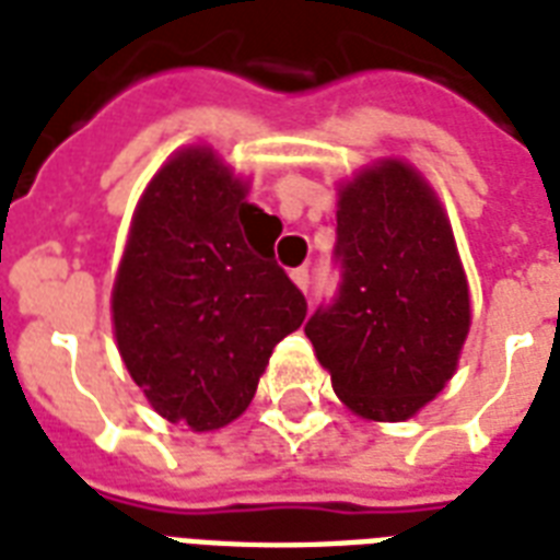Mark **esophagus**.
Here are the masks:
<instances>
[{
    "label": "esophagus",
    "mask_w": 560,
    "mask_h": 560,
    "mask_svg": "<svg viewBox=\"0 0 560 560\" xmlns=\"http://www.w3.org/2000/svg\"><path fill=\"white\" fill-rule=\"evenodd\" d=\"M290 279L296 281L299 290H305L307 293V288H311V272H307V267H296V270L290 272Z\"/></svg>",
    "instance_id": "34e87169"
}]
</instances>
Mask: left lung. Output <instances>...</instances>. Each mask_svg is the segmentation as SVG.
I'll use <instances>...</instances> for the list:
<instances>
[{
	"instance_id": "left-lung-1",
	"label": "left lung",
	"mask_w": 560,
	"mask_h": 560,
	"mask_svg": "<svg viewBox=\"0 0 560 560\" xmlns=\"http://www.w3.org/2000/svg\"><path fill=\"white\" fill-rule=\"evenodd\" d=\"M340 284L305 334L358 416L404 421L456 372L470 299L451 223L424 179L398 160L340 191Z\"/></svg>"
}]
</instances>
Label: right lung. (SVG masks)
Wrapping results in <instances>:
<instances>
[{
  "instance_id": "right-lung-1",
  "label": "right lung",
  "mask_w": 560,
  "mask_h": 560,
  "mask_svg": "<svg viewBox=\"0 0 560 560\" xmlns=\"http://www.w3.org/2000/svg\"><path fill=\"white\" fill-rule=\"evenodd\" d=\"M206 148L177 153L136 209L113 288L127 372L174 424L218 430L253 400L307 302L261 249V209Z\"/></svg>"
}]
</instances>
